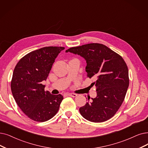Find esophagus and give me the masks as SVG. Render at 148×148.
Listing matches in <instances>:
<instances>
[{"instance_id":"1","label":"esophagus","mask_w":148,"mask_h":148,"mask_svg":"<svg viewBox=\"0 0 148 148\" xmlns=\"http://www.w3.org/2000/svg\"><path fill=\"white\" fill-rule=\"evenodd\" d=\"M67 95L70 96V97H77L78 95H77V94H75V93H67Z\"/></svg>"}]
</instances>
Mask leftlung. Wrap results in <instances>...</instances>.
I'll return each instance as SVG.
<instances>
[{
  "label": "left lung",
  "mask_w": 148,
  "mask_h": 148,
  "mask_svg": "<svg viewBox=\"0 0 148 148\" xmlns=\"http://www.w3.org/2000/svg\"><path fill=\"white\" fill-rule=\"evenodd\" d=\"M83 58L87 77L95 78L97 97L79 108L85 119L95 123L110 119L122 104L129 87L127 65L119 54L103 44L92 43L66 51Z\"/></svg>",
  "instance_id": "1"
}]
</instances>
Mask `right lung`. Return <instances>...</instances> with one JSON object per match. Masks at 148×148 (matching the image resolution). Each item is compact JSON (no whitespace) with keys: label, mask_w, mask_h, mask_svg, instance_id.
Masks as SVG:
<instances>
[{"label":"right lung","mask_w":148,"mask_h":148,"mask_svg":"<svg viewBox=\"0 0 148 148\" xmlns=\"http://www.w3.org/2000/svg\"><path fill=\"white\" fill-rule=\"evenodd\" d=\"M62 47H46L23 56L16 66L11 82L13 96L20 109L29 119L39 122L51 119L63 99L61 94L45 91L46 81Z\"/></svg>","instance_id":"add662e5"}]
</instances>
